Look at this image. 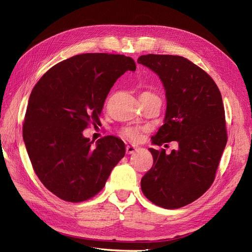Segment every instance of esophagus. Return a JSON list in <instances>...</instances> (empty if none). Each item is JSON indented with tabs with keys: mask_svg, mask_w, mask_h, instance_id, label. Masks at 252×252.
<instances>
[{
	"mask_svg": "<svg viewBox=\"0 0 252 252\" xmlns=\"http://www.w3.org/2000/svg\"><path fill=\"white\" fill-rule=\"evenodd\" d=\"M136 150H137V147L134 146V145H127L126 148V154H134Z\"/></svg>",
	"mask_w": 252,
	"mask_h": 252,
	"instance_id": "esophagus-1",
	"label": "esophagus"
}]
</instances>
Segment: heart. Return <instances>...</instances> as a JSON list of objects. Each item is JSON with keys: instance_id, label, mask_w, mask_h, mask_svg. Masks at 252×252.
I'll return each instance as SVG.
<instances>
[{"instance_id": "heart-1", "label": "heart", "mask_w": 252, "mask_h": 252, "mask_svg": "<svg viewBox=\"0 0 252 252\" xmlns=\"http://www.w3.org/2000/svg\"><path fill=\"white\" fill-rule=\"evenodd\" d=\"M149 95L150 96H155L154 94H152V93H150V92H143V93H141L140 96H149ZM120 133L125 138H126L128 140L135 141V140H138L140 138L141 128L136 127V126H126V127L122 128Z\"/></svg>"}]
</instances>
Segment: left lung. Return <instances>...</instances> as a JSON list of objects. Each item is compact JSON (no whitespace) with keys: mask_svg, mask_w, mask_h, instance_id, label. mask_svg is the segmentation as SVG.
Listing matches in <instances>:
<instances>
[{"mask_svg":"<svg viewBox=\"0 0 252 252\" xmlns=\"http://www.w3.org/2000/svg\"><path fill=\"white\" fill-rule=\"evenodd\" d=\"M137 62L155 71L166 90L164 124L152 142H178L169 155L164 149H149L153 166L141 178V190L153 204L177 209L202 196L214 182L227 143L221 95L213 79L184 57L149 54Z\"/></svg>","mask_w":252,"mask_h":252,"instance_id":"left-lung-1","label":"left lung"}]
</instances>
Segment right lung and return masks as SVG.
<instances>
[{
    "label": "right lung",
    "mask_w": 252,
    "mask_h": 252,
    "mask_svg": "<svg viewBox=\"0 0 252 252\" xmlns=\"http://www.w3.org/2000/svg\"><path fill=\"white\" fill-rule=\"evenodd\" d=\"M135 69L131 57L82 54L56 64L34 85L23 139L34 173L56 196L70 203L94 197L125 156L121 139L104 136L93 147L82 132L99 125L112 86Z\"/></svg>",
    "instance_id": "1"
}]
</instances>
